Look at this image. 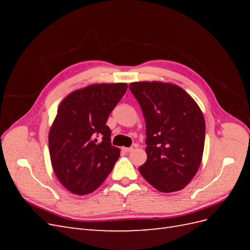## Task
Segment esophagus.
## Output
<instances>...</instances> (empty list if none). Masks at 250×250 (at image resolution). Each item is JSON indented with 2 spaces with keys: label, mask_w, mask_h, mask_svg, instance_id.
<instances>
[{
  "label": "esophagus",
  "mask_w": 250,
  "mask_h": 250,
  "mask_svg": "<svg viewBox=\"0 0 250 250\" xmlns=\"http://www.w3.org/2000/svg\"><path fill=\"white\" fill-rule=\"evenodd\" d=\"M122 150L124 151V152H126V153H129V152H131V151H133V148L132 147H129V148H122Z\"/></svg>",
  "instance_id": "esophagus-1"
}]
</instances>
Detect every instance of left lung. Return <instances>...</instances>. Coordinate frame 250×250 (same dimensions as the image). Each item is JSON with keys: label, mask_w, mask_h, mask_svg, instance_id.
Wrapping results in <instances>:
<instances>
[{"label": "left lung", "mask_w": 250, "mask_h": 250, "mask_svg": "<svg viewBox=\"0 0 250 250\" xmlns=\"http://www.w3.org/2000/svg\"><path fill=\"white\" fill-rule=\"evenodd\" d=\"M129 89L146 123L147 161L140 173L158 191L181 190L195 176L203 154L206 123L199 106L170 83L134 82Z\"/></svg>", "instance_id": "8db88e82"}]
</instances>
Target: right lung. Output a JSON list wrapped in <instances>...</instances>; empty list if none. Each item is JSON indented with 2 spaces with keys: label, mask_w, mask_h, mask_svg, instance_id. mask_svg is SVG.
I'll list each match as a JSON object with an SVG mask.
<instances>
[{
  "label": "right lung",
  "mask_w": 250,
  "mask_h": 250,
  "mask_svg": "<svg viewBox=\"0 0 250 250\" xmlns=\"http://www.w3.org/2000/svg\"><path fill=\"white\" fill-rule=\"evenodd\" d=\"M126 89L125 83L93 84L60 103L49 133V150L53 170L70 192L86 195L97 190L120 157L106 122Z\"/></svg>",
  "instance_id": "1"
}]
</instances>
